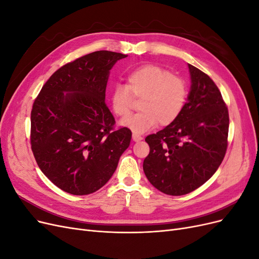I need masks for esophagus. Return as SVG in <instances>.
Segmentation results:
<instances>
[{"instance_id":"1","label":"esophagus","mask_w":259,"mask_h":259,"mask_svg":"<svg viewBox=\"0 0 259 259\" xmlns=\"http://www.w3.org/2000/svg\"><path fill=\"white\" fill-rule=\"evenodd\" d=\"M133 140H134V142H140V140H143V137L137 134H133Z\"/></svg>"}]
</instances>
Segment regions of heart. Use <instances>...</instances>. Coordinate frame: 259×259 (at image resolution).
<instances>
[{"mask_svg":"<svg viewBox=\"0 0 259 259\" xmlns=\"http://www.w3.org/2000/svg\"><path fill=\"white\" fill-rule=\"evenodd\" d=\"M132 96L142 98L139 113L121 122V125L137 134H142L156 126L175 122L182 114L187 97L188 86L182 77L173 75L159 66L146 65L132 71L126 86L114 85L110 93L112 111L124 117L130 114Z\"/></svg>","mask_w":259,"mask_h":259,"instance_id":"b5f03b06","label":"heart"}]
</instances>
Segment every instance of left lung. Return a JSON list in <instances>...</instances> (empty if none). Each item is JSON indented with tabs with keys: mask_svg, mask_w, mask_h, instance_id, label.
Wrapping results in <instances>:
<instances>
[{
	"mask_svg": "<svg viewBox=\"0 0 259 259\" xmlns=\"http://www.w3.org/2000/svg\"><path fill=\"white\" fill-rule=\"evenodd\" d=\"M191 86L178 119L146 137L150 147L144 171L150 184L168 195H184L215 174L227 150L229 114L216 84L188 64Z\"/></svg>",
	"mask_w": 259,
	"mask_h": 259,
	"instance_id": "1",
	"label": "left lung"
}]
</instances>
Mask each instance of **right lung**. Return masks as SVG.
Listing matches in <instances>:
<instances>
[{"mask_svg":"<svg viewBox=\"0 0 259 259\" xmlns=\"http://www.w3.org/2000/svg\"><path fill=\"white\" fill-rule=\"evenodd\" d=\"M127 55L97 51L58 69L31 111V148L43 174L61 190L86 195L105 186L131 143L106 106L110 70Z\"/></svg>","mask_w":259,"mask_h":259,"instance_id":"right-lung-1","label":"right lung"}]
</instances>
